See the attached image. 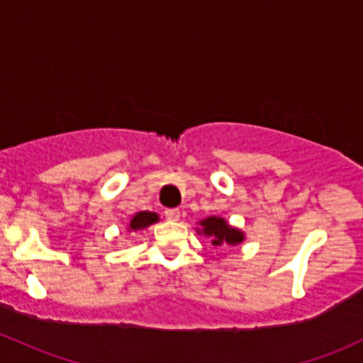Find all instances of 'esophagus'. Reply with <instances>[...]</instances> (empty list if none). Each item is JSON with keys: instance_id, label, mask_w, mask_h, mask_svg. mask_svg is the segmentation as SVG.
<instances>
[{"instance_id": "esophagus-1", "label": "esophagus", "mask_w": 363, "mask_h": 363, "mask_svg": "<svg viewBox=\"0 0 363 363\" xmlns=\"http://www.w3.org/2000/svg\"><path fill=\"white\" fill-rule=\"evenodd\" d=\"M163 213H165V218H169V220H179V217H181V212L177 208H167Z\"/></svg>"}]
</instances>
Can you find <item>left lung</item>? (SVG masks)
Wrapping results in <instances>:
<instances>
[{"label":"left lung","mask_w":363,"mask_h":363,"mask_svg":"<svg viewBox=\"0 0 363 363\" xmlns=\"http://www.w3.org/2000/svg\"><path fill=\"white\" fill-rule=\"evenodd\" d=\"M200 225H203V234L212 238V242L215 246L238 245V242L245 240L241 230L227 225V222L220 217H208L206 220H201Z\"/></svg>","instance_id":"1"}]
</instances>
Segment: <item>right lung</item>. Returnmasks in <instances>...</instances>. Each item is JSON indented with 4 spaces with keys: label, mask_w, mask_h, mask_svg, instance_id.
Segmentation results:
<instances>
[{
    "label": "right lung",
    "mask_w": 363,
    "mask_h": 363,
    "mask_svg": "<svg viewBox=\"0 0 363 363\" xmlns=\"http://www.w3.org/2000/svg\"><path fill=\"white\" fill-rule=\"evenodd\" d=\"M158 220V215L153 213V212H139L133 217V220H130V229L133 230H139V229H145V227H148L153 224V222Z\"/></svg>",
    "instance_id": "add662e5"
}]
</instances>
